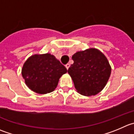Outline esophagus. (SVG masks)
I'll list each match as a JSON object with an SVG mask.
<instances>
[{"mask_svg": "<svg viewBox=\"0 0 134 134\" xmlns=\"http://www.w3.org/2000/svg\"><path fill=\"white\" fill-rule=\"evenodd\" d=\"M65 66H66V69L68 70V68H70V64H66Z\"/></svg>", "mask_w": 134, "mask_h": 134, "instance_id": "1", "label": "esophagus"}]
</instances>
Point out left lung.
Returning a JSON list of instances; mask_svg holds the SVG:
<instances>
[{
    "mask_svg": "<svg viewBox=\"0 0 134 134\" xmlns=\"http://www.w3.org/2000/svg\"><path fill=\"white\" fill-rule=\"evenodd\" d=\"M68 73L76 91L84 96L95 95L103 90L111 74V66L102 52L95 48L77 51Z\"/></svg>",
    "mask_w": 134,
    "mask_h": 134,
    "instance_id": "left-lung-1",
    "label": "left lung"
}]
</instances>
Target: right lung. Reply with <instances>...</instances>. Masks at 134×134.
I'll return each mask as SVG.
<instances>
[{"instance_id":"obj_1","label":"right lung","mask_w":134,"mask_h":134,"mask_svg":"<svg viewBox=\"0 0 134 134\" xmlns=\"http://www.w3.org/2000/svg\"><path fill=\"white\" fill-rule=\"evenodd\" d=\"M67 70L53 54H34L24 62L21 75L31 91L47 94L54 91L61 76Z\"/></svg>"}]
</instances>
